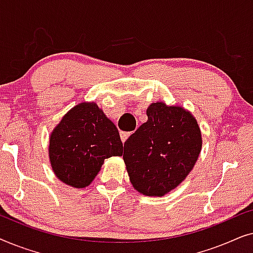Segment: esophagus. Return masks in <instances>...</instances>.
<instances>
[{"mask_svg": "<svg viewBox=\"0 0 253 253\" xmlns=\"http://www.w3.org/2000/svg\"><path fill=\"white\" fill-rule=\"evenodd\" d=\"M130 134H131L130 132H126V131H121L120 136H121V140H122V143H124V141H126L127 138H129Z\"/></svg>", "mask_w": 253, "mask_h": 253, "instance_id": "1", "label": "esophagus"}]
</instances>
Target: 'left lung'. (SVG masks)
I'll return each instance as SVG.
<instances>
[{
  "mask_svg": "<svg viewBox=\"0 0 253 253\" xmlns=\"http://www.w3.org/2000/svg\"><path fill=\"white\" fill-rule=\"evenodd\" d=\"M147 121L124 143L123 160L134 189L161 197L181 184L202 151V131L196 117L182 106L151 103Z\"/></svg>",
  "mask_w": 253,
  "mask_h": 253,
  "instance_id": "1",
  "label": "left lung"
}]
</instances>
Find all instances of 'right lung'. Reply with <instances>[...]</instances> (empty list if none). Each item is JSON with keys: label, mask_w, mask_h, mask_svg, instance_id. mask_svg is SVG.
<instances>
[{"label": "right lung", "mask_w": 253, "mask_h": 253, "mask_svg": "<svg viewBox=\"0 0 253 253\" xmlns=\"http://www.w3.org/2000/svg\"><path fill=\"white\" fill-rule=\"evenodd\" d=\"M119 130L95 102H81L62 117L49 137V161L61 182L88 186L106 159L122 155Z\"/></svg>", "instance_id": "1"}]
</instances>
